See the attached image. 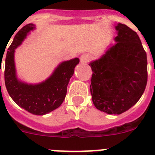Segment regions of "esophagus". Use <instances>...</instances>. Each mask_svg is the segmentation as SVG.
Instances as JSON below:
<instances>
[{
  "instance_id": "obj_1",
  "label": "esophagus",
  "mask_w": 155,
  "mask_h": 155,
  "mask_svg": "<svg viewBox=\"0 0 155 155\" xmlns=\"http://www.w3.org/2000/svg\"><path fill=\"white\" fill-rule=\"evenodd\" d=\"M91 55H89L88 54H83L81 55L80 57V62L81 63H87L91 61Z\"/></svg>"
}]
</instances>
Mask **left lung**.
Segmentation results:
<instances>
[{"instance_id": "left-lung-1", "label": "left lung", "mask_w": 155, "mask_h": 155, "mask_svg": "<svg viewBox=\"0 0 155 155\" xmlns=\"http://www.w3.org/2000/svg\"><path fill=\"white\" fill-rule=\"evenodd\" d=\"M115 44L89 65L93 71L91 93L94 106L120 115L135 104L147 82V60L140 37L127 25H115Z\"/></svg>"}]
</instances>
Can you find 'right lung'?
<instances>
[{
    "label": "right lung",
    "instance_id": "obj_1",
    "mask_svg": "<svg viewBox=\"0 0 155 155\" xmlns=\"http://www.w3.org/2000/svg\"><path fill=\"white\" fill-rule=\"evenodd\" d=\"M35 28L34 24L29 23L15 36L5 58V82L9 95L19 107L33 115H44L60 107L64 101L67 87L79 59L76 58L60 63L53 73L40 83L20 80L16 75L15 51Z\"/></svg>",
    "mask_w": 155,
    "mask_h": 155
}]
</instances>
